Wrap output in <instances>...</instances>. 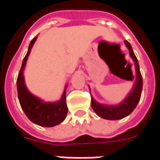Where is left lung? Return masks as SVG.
Segmentation results:
<instances>
[{
  "label": "left lung",
  "instance_id": "1",
  "mask_svg": "<svg viewBox=\"0 0 160 160\" xmlns=\"http://www.w3.org/2000/svg\"><path fill=\"white\" fill-rule=\"evenodd\" d=\"M124 43L129 50L131 58L134 60L136 71V80L131 92L121 104L118 105H105L99 104L92 98V107L95 111V113L98 117L107 120H119L128 116L135 109L138 102L141 99L142 92V76L139 68V63L130 43L127 40L124 41Z\"/></svg>",
  "mask_w": 160,
  "mask_h": 160
}]
</instances>
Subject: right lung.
<instances>
[{
	"label": "right lung",
	"instance_id": "add662e5",
	"mask_svg": "<svg viewBox=\"0 0 160 160\" xmlns=\"http://www.w3.org/2000/svg\"><path fill=\"white\" fill-rule=\"evenodd\" d=\"M36 39L37 37H35L30 42L28 51L23 60L21 68L19 70L17 79L18 98L20 106L25 114L33 123L38 124L42 127H53L62 122L66 118L68 113V107L66 104V89L64 90L61 100L54 103H45L38 98L35 97L27 90L25 85L23 71Z\"/></svg>",
	"mask_w": 160,
	"mask_h": 160
}]
</instances>
